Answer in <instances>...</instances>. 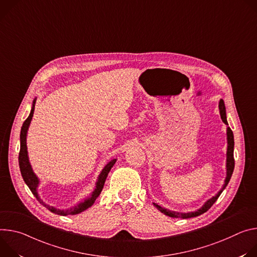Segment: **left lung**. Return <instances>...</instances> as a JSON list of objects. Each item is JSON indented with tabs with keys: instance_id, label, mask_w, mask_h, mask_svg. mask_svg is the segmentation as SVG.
Segmentation results:
<instances>
[{
	"instance_id": "obj_1",
	"label": "left lung",
	"mask_w": 257,
	"mask_h": 257,
	"mask_svg": "<svg viewBox=\"0 0 257 257\" xmlns=\"http://www.w3.org/2000/svg\"><path fill=\"white\" fill-rule=\"evenodd\" d=\"M218 107H219V113H220V117L222 119V121L226 124H227V121H226V114H225V107H224V103H223V100L220 99L219 100V104H218ZM226 139H227V149H226V177H225V180H224V184L222 186V188L220 189V191L215 195L213 196L212 198H210L209 200H207L204 205L199 208L198 210L196 211H192V212H177V211H172V210H168L166 208H163L161 207L160 205L156 204V203H153V205L158 209L160 210L162 213H164L165 215H168L170 217H175V218H190V217H195V216H198L200 215L204 212H206L212 205L213 203L217 200V198L219 197V195L221 194V192L225 189L226 185L229 184L230 180H231V177L233 175V172H234V167H235V159H234V135H233V132L232 130L227 126L226 127Z\"/></svg>"
}]
</instances>
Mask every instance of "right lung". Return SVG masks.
<instances>
[{
	"label": "right lung",
	"mask_w": 257,
	"mask_h": 257,
	"mask_svg": "<svg viewBox=\"0 0 257 257\" xmlns=\"http://www.w3.org/2000/svg\"><path fill=\"white\" fill-rule=\"evenodd\" d=\"M36 100H34L33 102V107L31 110L30 115L25 119V121L22 124L21 127V132H20V152H19V157H18V161H19V168H20V172H21V176L25 182V184L28 186V188L31 189L32 193L36 196V198L38 199V201L43 204L47 209H49L51 212L56 213V214H59V215H68V214H77L80 213L82 211H84L85 209H88L89 207H91L96 199L98 198V196L101 194V191L104 187L106 178L110 172L111 167L114 165V163L116 162V159H112L111 161H109L104 168L102 169L101 174L98 177V181L96 183V188L93 191V193L91 194L90 197H88L87 199H84V200L80 203H78L77 205H75L74 207L65 209V210H61V209H57L53 206H50L49 204H46L42 199L40 198L39 194H38V186L40 184V181L38 179V177L36 176V174L34 173V170L32 168L30 159H28V154H27V146H26V136H27V131H28V126L31 124V121L33 119L34 116V111H35V104H36Z\"/></svg>",
	"instance_id": "right-lung-1"
}]
</instances>
